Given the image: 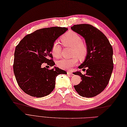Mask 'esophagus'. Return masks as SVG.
Listing matches in <instances>:
<instances>
[{"mask_svg":"<svg viewBox=\"0 0 127 127\" xmlns=\"http://www.w3.org/2000/svg\"><path fill=\"white\" fill-rule=\"evenodd\" d=\"M67 74H69V75H73V73L71 72V71H70V70H68V71H67Z\"/></svg>","mask_w":127,"mask_h":127,"instance_id":"obj_1","label":"esophagus"}]
</instances>
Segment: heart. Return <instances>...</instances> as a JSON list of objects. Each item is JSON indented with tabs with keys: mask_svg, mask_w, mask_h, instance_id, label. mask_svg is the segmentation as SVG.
I'll use <instances>...</instances> for the list:
<instances>
[{
	"mask_svg": "<svg viewBox=\"0 0 127 127\" xmlns=\"http://www.w3.org/2000/svg\"><path fill=\"white\" fill-rule=\"evenodd\" d=\"M61 40L64 46L72 47V56H76L79 59L82 60L85 58L88 52V47L85 42L82 41V38L78 34L75 32H67L61 36ZM52 55L56 58L60 57L62 52V47L60 43L55 41L51 48ZM78 58L73 57L71 59H62L57 61V64L59 67L62 69L70 68L78 63Z\"/></svg>",
	"mask_w": 127,
	"mask_h": 127,
	"instance_id": "b5f03b06",
	"label": "heart"
}]
</instances>
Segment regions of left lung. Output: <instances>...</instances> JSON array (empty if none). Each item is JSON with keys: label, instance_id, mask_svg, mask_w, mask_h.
Here are the masks:
<instances>
[{"label": "left lung", "instance_id": "1", "mask_svg": "<svg viewBox=\"0 0 127 127\" xmlns=\"http://www.w3.org/2000/svg\"><path fill=\"white\" fill-rule=\"evenodd\" d=\"M73 31L85 38L88 52L84 62L79 68H87L84 75L74 73L81 78L82 81L74 86L81 96L92 97L100 94L109 83L113 70V50L109 40L97 28L89 24L74 25Z\"/></svg>", "mask_w": 127, "mask_h": 127}]
</instances>
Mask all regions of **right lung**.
<instances>
[{"mask_svg": "<svg viewBox=\"0 0 127 127\" xmlns=\"http://www.w3.org/2000/svg\"><path fill=\"white\" fill-rule=\"evenodd\" d=\"M67 30L60 27L38 30L26 35L16 46L13 72L18 85L27 94L36 97L49 95L55 87L56 77L67 74L58 67L48 69L42 65L54 66L51 52L52 45Z\"/></svg>", "mask_w": 127, "mask_h": 127, "instance_id": "obj_1", "label": "right lung"}]
</instances>
